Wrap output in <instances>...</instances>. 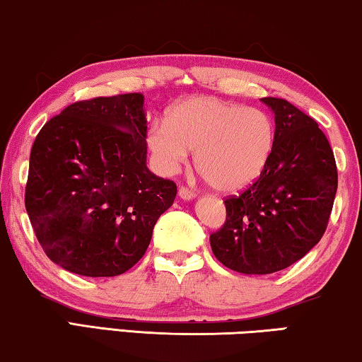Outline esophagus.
<instances>
[{
  "mask_svg": "<svg viewBox=\"0 0 362 362\" xmlns=\"http://www.w3.org/2000/svg\"><path fill=\"white\" fill-rule=\"evenodd\" d=\"M177 194H180V197L182 200H191L195 197V192L192 191V189H189L186 186H180V191H177Z\"/></svg>",
  "mask_w": 362,
  "mask_h": 362,
  "instance_id": "34e87169",
  "label": "esophagus"
}]
</instances>
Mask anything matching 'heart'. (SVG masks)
<instances>
[{"instance_id": "1", "label": "heart", "mask_w": 362, "mask_h": 362, "mask_svg": "<svg viewBox=\"0 0 362 362\" xmlns=\"http://www.w3.org/2000/svg\"><path fill=\"white\" fill-rule=\"evenodd\" d=\"M147 144L165 171L195 151V167L218 191L244 189L264 170L274 147V123L258 107L197 96L177 103L153 123Z\"/></svg>"}]
</instances>
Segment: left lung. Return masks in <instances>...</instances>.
Instances as JSON below:
<instances>
[{"mask_svg":"<svg viewBox=\"0 0 362 362\" xmlns=\"http://www.w3.org/2000/svg\"><path fill=\"white\" fill-rule=\"evenodd\" d=\"M262 100L276 120L271 157L253 185L224 200L226 221L210 234L218 262L242 274H271L303 258L327 229L339 185L317 123L286 99Z\"/></svg>","mask_w":362,"mask_h":362,"instance_id":"obj_1","label":"left lung"}]
</instances>
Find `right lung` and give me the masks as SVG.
Here are the masks:
<instances>
[{
  "label": "right lung",
  "mask_w": 362,
  "mask_h": 362,
  "mask_svg": "<svg viewBox=\"0 0 362 362\" xmlns=\"http://www.w3.org/2000/svg\"><path fill=\"white\" fill-rule=\"evenodd\" d=\"M146 138L141 93L78 100L40 129L25 209L51 262L112 277L142 258L176 197L175 182L147 168Z\"/></svg>",
  "instance_id": "1"
}]
</instances>
